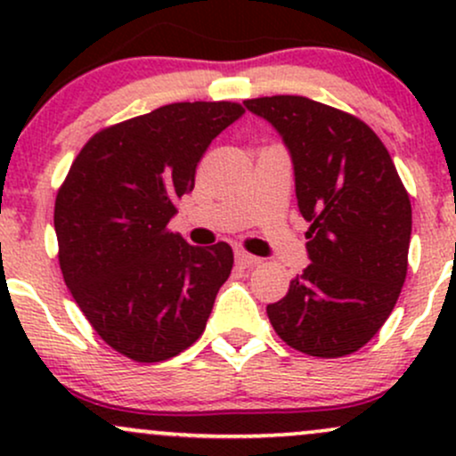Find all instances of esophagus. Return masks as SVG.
<instances>
[{
  "mask_svg": "<svg viewBox=\"0 0 456 456\" xmlns=\"http://www.w3.org/2000/svg\"><path fill=\"white\" fill-rule=\"evenodd\" d=\"M235 261H238L240 265H244V268H253V265H259L261 259L255 257V255L246 253V250H235Z\"/></svg>",
  "mask_w": 456,
  "mask_h": 456,
  "instance_id": "34e87169",
  "label": "esophagus"
}]
</instances>
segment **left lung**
<instances>
[{
    "label": "left lung",
    "mask_w": 456,
    "mask_h": 456,
    "mask_svg": "<svg viewBox=\"0 0 456 456\" xmlns=\"http://www.w3.org/2000/svg\"><path fill=\"white\" fill-rule=\"evenodd\" d=\"M294 162L311 264L268 305L289 347L317 358L358 352L378 334L407 274L411 203L388 150L354 115L305 96L244 101Z\"/></svg>",
    "instance_id": "obj_1"
}]
</instances>
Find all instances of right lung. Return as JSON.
I'll return each mask as SVG.
<instances>
[{"instance_id":"obj_1","label":"right lung","mask_w":456,"mask_h":456,"mask_svg":"<svg viewBox=\"0 0 456 456\" xmlns=\"http://www.w3.org/2000/svg\"><path fill=\"white\" fill-rule=\"evenodd\" d=\"M235 102H174L96 133L55 199L60 268L115 352L160 362L191 347L233 268L227 242L191 246L167 229L195 188L197 162Z\"/></svg>"}]
</instances>
